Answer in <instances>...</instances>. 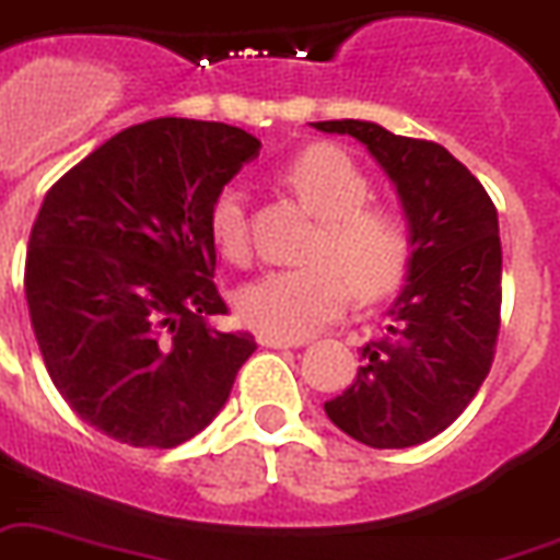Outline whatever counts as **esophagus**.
<instances>
[{
    "label": "esophagus",
    "mask_w": 560,
    "mask_h": 560,
    "mask_svg": "<svg viewBox=\"0 0 560 560\" xmlns=\"http://www.w3.org/2000/svg\"><path fill=\"white\" fill-rule=\"evenodd\" d=\"M258 342L265 345V348H299V345H304L302 339H281V336H270V334L258 336Z\"/></svg>",
    "instance_id": "obj_1"
}]
</instances>
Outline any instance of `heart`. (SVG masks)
I'll return each instance as SVG.
<instances>
[{
    "mask_svg": "<svg viewBox=\"0 0 560 560\" xmlns=\"http://www.w3.org/2000/svg\"><path fill=\"white\" fill-rule=\"evenodd\" d=\"M279 180L316 221L304 258L311 265L270 270L238 290L241 319L261 334L302 339L351 302H374L406 279L413 256L411 221L399 207L371 201L365 170L339 147H311L290 158ZM209 233L226 261L249 256L247 209L238 186H224L209 209Z\"/></svg>",
    "mask_w": 560,
    "mask_h": 560,
    "instance_id": "b5f03b06",
    "label": "heart"
}]
</instances>
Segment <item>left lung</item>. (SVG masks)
Instances as JSON below:
<instances>
[{
  "label": "left lung",
  "instance_id": "left-lung-1",
  "mask_svg": "<svg viewBox=\"0 0 560 560\" xmlns=\"http://www.w3.org/2000/svg\"><path fill=\"white\" fill-rule=\"evenodd\" d=\"M319 131L365 143L397 184L411 221L408 279L365 365L325 411L371 448L438 438L489 376L501 330L503 249L483 184L434 140L402 138L365 120H322Z\"/></svg>",
  "mask_w": 560,
  "mask_h": 560
}]
</instances>
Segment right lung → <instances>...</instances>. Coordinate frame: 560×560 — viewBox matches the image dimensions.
<instances>
[{"label":"right lung","mask_w":560,"mask_h":560,"mask_svg":"<svg viewBox=\"0 0 560 560\" xmlns=\"http://www.w3.org/2000/svg\"><path fill=\"white\" fill-rule=\"evenodd\" d=\"M261 149L226 122L122 129L48 189L25 258L31 327L51 383L117 443L175 448L224 408L256 351L221 334L209 209Z\"/></svg>","instance_id":"add662e5"}]
</instances>
